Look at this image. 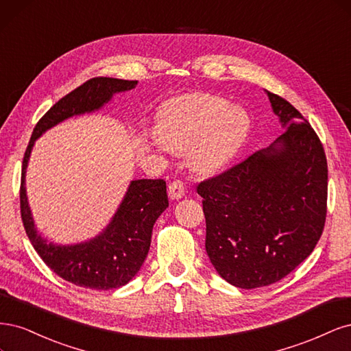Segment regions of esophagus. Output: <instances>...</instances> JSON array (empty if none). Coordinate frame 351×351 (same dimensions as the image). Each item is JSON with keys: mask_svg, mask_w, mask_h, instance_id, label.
<instances>
[{"mask_svg": "<svg viewBox=\"0 0 351 351\" xmlns=\"http://www.w3.org/2000/svg\"><path fill=\"white\" fill-rule=\"evenodd\" d=\"M169 197H171V199H179L182 198L185 195L186 192V188H185V184L182 182V180H173V182L169 184Z\"/></svg>", "mask_w": 351, "mask_h": 351, "instance_id": "1", "label": "esophagus"}]
</instances>
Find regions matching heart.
Wrapping results in <instances>:
<instances>
[{
	"label": "heart",
	"instance_id": "heart-1",
	"mask_svg": "<svg viewBox=\"0 0 351 351\" xmlns=\"http://www.w3.org/2000/svg\"><path fill=\"white\" fill-rule=\"evenodd\" d=\"M250 131V117L239 106L208 93H191L173 100L159 123L167 149L192 153L191 162L201 175H214L241 149Z\"/></svg>",
	"mask_w": 351,
	"mask_h": 351
}]
</instances>
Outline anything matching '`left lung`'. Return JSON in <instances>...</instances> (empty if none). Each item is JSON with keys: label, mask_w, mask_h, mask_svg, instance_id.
<instances>
[{"label": "left lung", "mask_w": 351, "mask_h": 351, "mask_svg": "<svg viewBox=\"0 0 351 351\" xmlns=\"http://www.w3.org/2000/svg\"><path fill=\"white\" fill-rule=\"evenodd\" d=\"M267 95L286 131L197 186L207 255L220 277L241 289L269 286L290 274L313 251L326 217L322 143L295 106Z\"/></svg>", "instance_id": "8db88e82"}]
</instances>
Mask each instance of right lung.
Returning <instances> with one entry per match:
<instances>
[{"mask_svg": "<svg viewBox=\"0 0 351 351\" xmlns=\"http://www.w3.org/2000/svg\"><path fill=\"white\" fill-rule=\"evenodd\" d=\"M137 80L95 77L73 90L45 114L33 130L23 157L20 184V213L25 230L35 247L56 276L75 286L109 290L127 285L138 273L149 254L156 220L169 206L163 179H137L128 186L115 216L106 229L87 242L55 245L38 233L26 195V169L33 144L40 135L74 115L100 109L115 93L127 92Z\"/></svg>", "mask_w": 351, "mask_h": 351, "instance_id": "1", "label": "right lung"}]
</instances>
